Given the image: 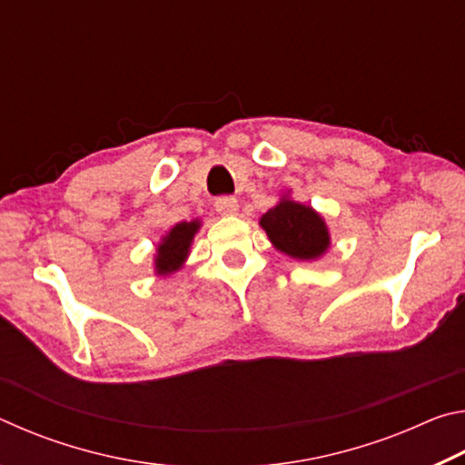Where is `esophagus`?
<instances>
[{
    "label": "esophagus",
    "mask_w": 465,
    "mask_h": 465,
    "mask_svg": "<svg viewBox=\"0 0 465 465\" xmlns=\"http://www.w3.org/2000/svg\"><path fill=\"white\" fill-rule=\"evenodd\" d=\"M215 209L222 215H235L238 213V199L235 196H219L215 201Z\"/></svg>",
    "instance_id": "obj_1"
}]
</instances>
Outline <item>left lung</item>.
I'll use <instances>...</instances> for the list:
<instances>
[{"label": "left lung", "mask_w": 465, "mask_h": 465, "mask_svg": "<svg viewBox=\"0 0 465 465\" xmlns=\"http://www.w3.org/2000/svg\"><path fill=\"white\" fill-rule=\"evenodd\" d=\"M261 227L274 248L295 261H318L330 248V232L316 209L293 201L289 191L261 217Z\"/></svg>", "instance_id": "8db88e82"}]
</instances>
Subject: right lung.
I'll use <instances>...</instances> for the list:
<instances>
[{
  "mask_svg": "<svg viewBox=\"0 0 465 465\" xmlns=\"http://www.w3.org/2000/svg\"><path fill=\"white\" fill-rule=\"evenodd\" d=\"M201 219L193 222H180L172 225L157 242L153 254V272L157 277H170L176 271L183 269L191 254V246L196 232L201 230Z\"/></svg>",
  "mask_w": 465,
  "mask_h": 465,
  "instance_id": "add662e5",
  "label": "right lung"
}]
</instances>
